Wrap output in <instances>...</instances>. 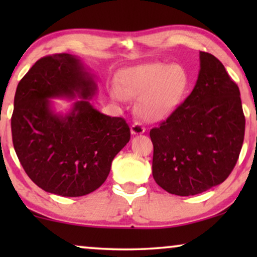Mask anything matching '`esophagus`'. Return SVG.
I'll return each instance as SVG.
<instances>
[{"label":"esophagus","instance_id":"esophagus-1","mask_svg":"<svg viewBox=\"0 0 257 257\" xmlns=\"http://www.w3.org/2000/svg\"><path fill=\"white\" fill-rule=\"evenodd\" d=\"M145 132V127H144V126L140 124V122H135V124H133L132 126H131V133L133 136H136V135H143V133Z\"/></svg>","mask_w":257,"mask_h":257}]
</instances>
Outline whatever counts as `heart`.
I'll return each mask as SVG.
<instances>
[{
	"mask_svg": "<svg viewBox=\"0 0 257 257\" xmlns=\"http://www.w3.org/2000/svg\"><path fill=\"white\" fill-rule=\"evenodd\" d=\"M188 82V73L182 65L151 63L122 70L118 76V87L111 89V97L117 101L125 97L138 98L136 113L144 120L156 122L174 111Z\"/></svg>",
	"mask_w": 257,
	"mask_h": 257,
	"instance_id": "heart-1",
	"label": "heart"
}]
</instances>
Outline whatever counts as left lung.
Here are the masks:
<instances>
[{"instance_id":"1","label":"left lung","mask_w":257,"mask_h":257,"mask_svg":"<svg viewBox=\"0 0 257 257\" xmlns=\"http://www.w3.org/2000/svg\"><path fill=\"white\" fill-rule=\"evenodd\" d=\"M244 127L236 83L215 56L200 51L194 89L159 127L150 131L154 180L180 196L220 185L237 163Z\"/></svg>"}]
</instances>
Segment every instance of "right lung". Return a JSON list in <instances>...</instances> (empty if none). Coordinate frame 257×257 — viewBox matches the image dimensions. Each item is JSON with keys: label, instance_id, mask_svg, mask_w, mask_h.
<instances>
[{"label": "right lung", "instance_id": "add662e5", "mask_svg": "<svg viewBox=\"0 0 257 257\" xmlns=\"http://www.w3.org/2000/svg\"><path fill=\"white\" fill-rule=\"evenodd\" d=\"M93 77L70 54L45 56L17 85L12 115L13 144L21 165L45 192L83 196L106 180L112 160L128 143L121 117H108L90 104ZM82 99L69 114H55L51 97Z\"/></svg>", "mask_w": 257, "mask_h": 257}]
</instances>
